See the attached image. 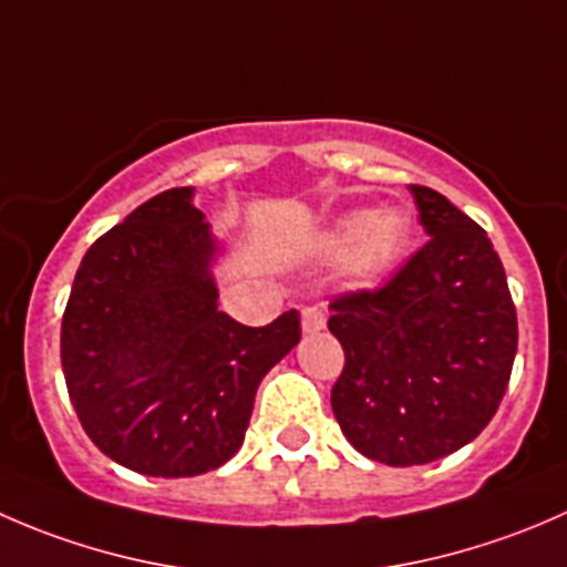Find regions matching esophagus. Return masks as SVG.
<instances>
[{"label": "esophagus", "instance_id": "1", "mask_svg": "<svg viewBox=\"0 0 567 567\" xmlns=\"http://www.w3.org/2000/svg\"><path fill=\"white\" fill-rule=\"evenodd\" d=\"M301 326H305V331L326 329V307H305V310H301Z\"/></svg>", "mask_w": 567, "mask_h": 567}]
</instances>
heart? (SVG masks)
I'll list each match as a JSON object with an SVG mask.
<instances>
[{
    "label": "heart",
    "mask_w": 567,
    "mask_h": 567,
    "mask_svg": "<svg viewBox=\"0 0 567 567\" xmlns=\"http://www.w3.org/2000/svg\"><path fill=\"white\" fill-rule=\"evenodd\" d=\"M331 241L337 249H353L351 266L357 277H379L409 241V219L400 210H353L337 221Z\"/></svg>",
    "instance_id": "1"
}]
</instances>
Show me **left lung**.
<instances>
[{"label":"left lung","instance_id":"1","mask_svg":"<svg viewBox=\"0 0 567 567\" xmlns=\"http://www.w3.org/2000/svg\"><path fill=\"white\" fill-rule=\"evenodd\" d=\"M427 238L381 288L331 299L346 351L331 411L348 442L386 466L455 453L491 422L518 348L516 305L483 227L411 183Z\"/></svg>","mask_w":567,"mask_h":567}]
</instances>
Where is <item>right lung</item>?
Wrapping results in <instances>:
<instances>
[{"label":"right lung","instance_id":"add662e5","mask_svg":"<svg viewBox=\"0 0 567 567\" xmlns=\"http://www.w3.org/2000/svg\"><path fill=\"white\" fill-rule=\"evenodd\" d=\"M216 244L192 188L156 194L82 257L62 316L68 394L95 447L147 477L227 463L299 312L244 326L216 310Z\"/></svg>","mask_w":567,"mask_h":567}]
</instances>
